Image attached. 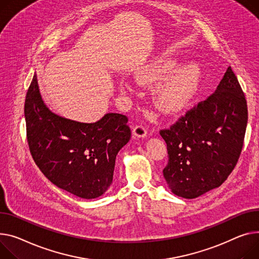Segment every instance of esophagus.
<instances>
[{"label": "esophagus", "instance_id": "obj_1", "mask_svg": "<svg viewBox=\"0 0 259 259\" xmlns=\"http://www.w3.org/2000/svg\"><path fill=\"white\" fill-rule=\"evenodd\" d=\"M147 136V129L143 125H137L133 128V139H145Z\"/></svg>", "mask_w": 259, "mask_h": 259}]
</instances>
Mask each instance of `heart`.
Masks as SVG:
<instances>
[{"instance_id": "obj_1", "label": "heart", "mask_w": 259, "mask_h": 259, "mask_svg": "<svg viewBox=\"0 0 259 259\" xmlns=\"http://www.w3.org/2000/svg\"><path fill=\"white\" fill-rule=\"evenodd\" d=\"M176 66L173 60H158L151 63L139 76L142 84H155L153 99L156 106L164 112H177L183 109L191 99L199 79V70L194 64ZM119 90L128 91L127 82L119 83Z\"/></svg>"}]
</instances>
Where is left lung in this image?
<instances>
[{"label": "left lung", "instance_id": "obj_1", "mask_svg": "<svg viewBox=\"0 0 259 259\" xmlns=\"http://www.w3.org/2000/svg\"><path fill=\"white\" fill-rule=\"evenodd\" d=\"M247 123L245 95L229 66L212 95L160 131L168 155L163 177L171 193L194 199L222 185L242 152Z\"/></svg>", "mask_w": 259, "mask_h": 259}]
</instances>
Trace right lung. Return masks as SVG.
I'll return each mask as SVG.
<instances>
[{
	"label": "right lung",
	"instance_id": "right-lung-1",
	"mask_svg": "<svg viewBox=\"0 0 259 259\" xmlns=\"http://www.w3.org/2000/svg\"><path fill=\"white\" fill-rule=\"evenodd\" d=\"M25 118L32 157L52 183L83 199L106 193L116 155L131 137L127 116L106 113L90 124L60 116L45 104L34 75L26 96Z\"/></svg>",
	"mask_w": 259,
	"mask_h": 259
}]
</instances>
